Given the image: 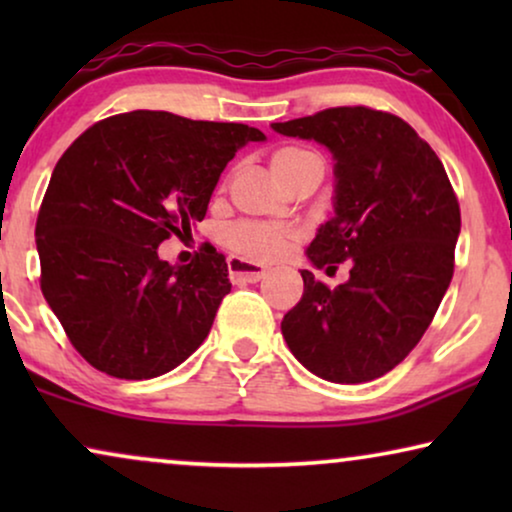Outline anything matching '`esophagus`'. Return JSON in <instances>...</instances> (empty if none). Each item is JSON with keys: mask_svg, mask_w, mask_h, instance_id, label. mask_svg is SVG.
Returning <instances> with one entry per match:
<instances>
[{"mask_svg": "<svg viewBox=\"0 0 512 512\" xmlns=\"http://www.w3.org/2000/svg\"><path fill=\"white\" fill-rule=\"evenodd\" d=\"M228 272H230V279H233V282H237V284H242V282L244 284H256L265 277L263 265L242 261V258H237V256L228 258Z\"/></svg>", "mask_w": 512, "mask_h": 512, "instance_id": "34e87169", "label": "esophagus"}]
</instances>
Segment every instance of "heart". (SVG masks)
<instances>
[{
    "label": "heart",
    "instance_id": "heart-1",
    "mask_svg": "<svg viewBox=\"0 0 512 512\" xmlns=\"http://www.w3.org/2000/svg\"><path fill=\"white\" fill-rule=\"evenodd\" d=\"M307 151L300 149H282L272 156V170L305 156ZM293 242V233L286 228L268 226L258 221H237L221 230V244L230 254L242 258V261H270V258L282 256Z\"/></svg>",
    "mask_w": 512,
    "mask_h": 512
}]
</instances>
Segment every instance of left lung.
I'll return each mask as SVG.
<instances>
[{
	"label": "left lung",
	"instance_id": "8db88e82",
	"mask_svg": "<svg viewBox=\"0 0 512 512\" xmlns=\"http://www.w3.org/2000/svg\"><path fill=\"white\" fill-rule=\"evenodd\" d=\"M272 130L333 153L335 214L307 258L328 270L352 261L349 279L335 289L300 270L305 291L284 314L286 345L328 382L375 380L415 349L450 286L457 195L436 151L387 111L333 107Z\"/></svg>",
	"mask_w": 512,
	"mask_h": 512
}]
</instances>
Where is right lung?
Returning a JSON list of instances; mask_svg holds the SVG:
<instances>
[{
  "mask_svg": "<svg viewBox=\"0 0 512 512\" xmlns=\"http://www.w3.org/2000/svg\"><path fill=\"white\" fill-rule=\"evenodd\" d=\"M242 123L130 111L90 125L62 153L37 216L41 293L90 366L151 380L207 338L230 293L212 244L188 265L158 244L205 219L223 167L263 142Z\"/></svg>",
  "mask_w": 512,
  "mask_h": 512,
  "instance_id": "add662e5",
  "label": "right lung"
}]
</instances>
